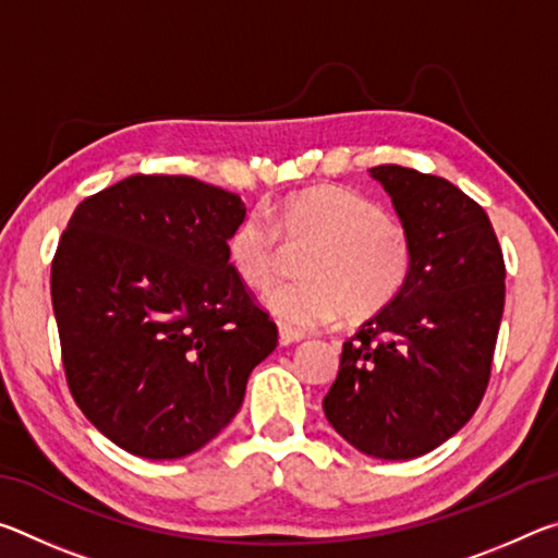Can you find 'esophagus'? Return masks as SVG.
Listing matches in <instances>:
<instances>
[{"label": "esophagus", "mask_w": 558, "mask_h": 558, "mask_svg": "<svg viewBox=\"0 0 558 558\" xmlns=\"http://www.w3.org/2000/svg\"><path fill=\"white\" fill-rule=\"evenodd\" d=\"M278 335H280V344L282 347L295 344V342H302V339H305V332H302V329H295V327H290L286 323L278 325Z\"/></svg>", "instance_id": "obj_1"}]
</instances>
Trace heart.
Masks as SVG:
<instances>
[{"label": "heart", "mask_w": 558, "mask_h": 558, "mask_svg": "<svg viewBox=\"0 0 558 558\" xmlns=\"http://www.w3.org/2000/svg\"><path fill=\"white\" fill-rule=\"evenodd\" d=\"M251 211L226 239V260L245 288H266L278 263V231L290 241H315L302 260L305 278L278 282L266 305L280 323L317 327L344 313L349 323L379 315L409 286L413 243L379 204L347 186H307Z\"/></svg>", "instance_id": "1"}]
</instances>
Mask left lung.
I'll return each instance as SVG.
<instances>
[{
  "label": "left lung",
  "mask_w": 558,
  "mask_h": 558,
  "mask_svg": "<svg viewBox=\"0 0 558 558\" xmlns=\"http://www.w3.org/2000/svg\"><path fill=\"white\" fill-rule=\"evenodd\" d=\"M369 174L413 243V272L389 307L342 347L323 409L359 452L426 456L483 401L505 310V258L477 202L448 179L399 165Z\"/></svg>",
  "instance_id": "8db88e82"
}]
</instances>
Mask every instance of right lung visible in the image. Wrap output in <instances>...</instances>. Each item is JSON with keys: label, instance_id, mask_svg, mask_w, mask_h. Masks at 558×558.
<instances>
[{"label": "right lung", "instance_id": "add662e5", "mask_svg": "<svg viewBox=\"0 0 558 558\" xmlns=\"http://www.w3.org/2000/svg\"><path fill=\"white\" fill-rule=\"evenodd\" d=\"M239 194L132 174L73 211L51 263L65 381L132 456H192L239 413L278 327L226 260Z\"/></svg>", "mask_w": 558, "mask_h": 558}]
</instances>
